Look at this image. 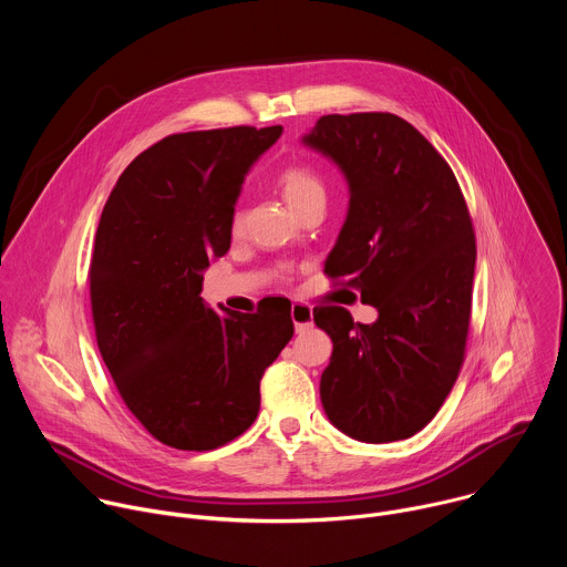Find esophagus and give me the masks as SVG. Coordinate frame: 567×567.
I'll use <instances>...</instances> for the list:
<instances>
[{
    "label": "esophagus",
    "instance_id": "1",
    "mask_svg": "<svg viewBox=\"0 0 567 567\" xmlns=\"http://www.w3.org/2000/svg\"><path fill=\"white\" fill-rule=\"evenodd\" d=\"M291 320H293V326H296V332H302V330H307L311 326L313 309L309 305H305V302H293L291 305Z\"/></svg>",
    "mask_w": 567,
    "mask_h": 567
}]
</instances>
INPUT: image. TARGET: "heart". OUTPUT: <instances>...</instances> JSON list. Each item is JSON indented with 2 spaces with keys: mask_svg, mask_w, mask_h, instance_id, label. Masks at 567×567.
<instances>
[{
  "mask_svg": "<svg viewBox=\"0 0 567 567\" xmlns=\"http://www.w3.org/2000/svg\"><path fill=\"white\" fill-rule=\"evenodd\" d=\"M276 184L289 204L293 213H298L302 206L316 202V199H326V184H322L320 175L305 166V164H289L276 175ZM239 226V213L233 215V230Z\"/></svg>",
  "mask_w": 567,
  "mask_h": 567,
  "instance_id": "b5f03b06",
  "label": "heart"
}]
</instances>
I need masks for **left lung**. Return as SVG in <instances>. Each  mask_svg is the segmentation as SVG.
Listing matches in <instances>:
<instances>
[{
    "mask_svg": "<svg viewBox=\"0 0 567 567\" xmlns=\"http://www.w3.org/2000/svg\"><path fill=\"white\" fill-rule=\"evenodd\" d=\"M350 184L348 219L326 274L377 307L370 326L339 305L313 309L332 337L320 401L361 442L413 437L440 411L464 363L475 233L444 156L388 112L328 114L302 138Z\"/></svg>",
    "mask_w": 567,
    "mask_h": 567,
    "instance_id": "8db88e82",
    "label": "left lung"
}]
</instances>
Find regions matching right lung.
<instances>
[{"instance_id":"1","label":"right lung","mask_w":567,"mask_h":567,"mask_svg":"<svg viewBox=\"0 0 567 567\" xmlns=\"http://www.w3.org/2000/svg\"><path fill=\"white\" fill-rule=\"evenodd\" d=\"M282 134L224 127L161 138L123 171L90 265L101 357L130 413L161 444L210 451L258 417L260 379L293 337L287 302L210 309L202 271L230 247L254 161Z\"/></svg>"}]
</instances>
